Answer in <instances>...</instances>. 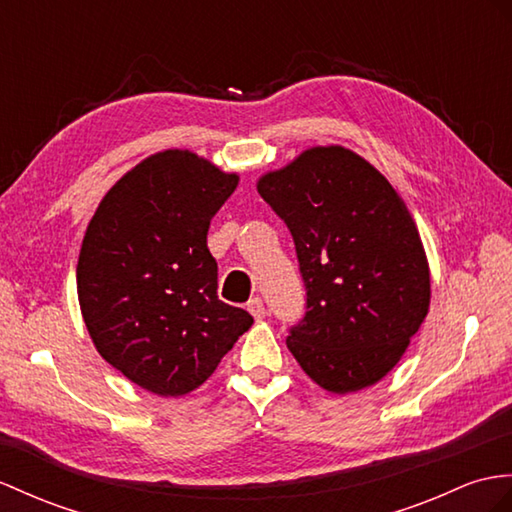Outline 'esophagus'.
Masks as SVG:
<instances>
[{
  "instance_id": "1",
  "label": "esophagus",
  "mask_w": 512,
  "mask_h": 512,
  "mask_svg": "<svg viewBox=\"0 0 512 512\" xmlns=\"http://www.w3.org/2000/svg\"><path fill=\"white\" fill-rule=\"evenodd\" d=\"M247 310L254 315V319H263V317L267 315V308H265L263 299H260V297H252V299H249V302H247Z\"/></svg>"
}]
</instances>
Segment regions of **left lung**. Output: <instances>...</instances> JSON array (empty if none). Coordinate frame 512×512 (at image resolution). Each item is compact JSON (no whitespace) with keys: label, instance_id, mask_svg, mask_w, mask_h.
I'll use <instances>...</instances> for the list:
<instances>
[{"label":"left lung","instance_id":"1","mask_svg":"<svg viewBox=\"0 0 512 512\" xmlns=\"http://www.w3.org/2000/svg\"><path fill=\"white\" fill-rule=\"evenodd\" d=\"M289 228L306 315L286 347L310 380L354 393L389 373L430 306V269L404 199L365 158L310 147L258 180Z\"/></svg>","mask_w":512,"mask_h":512}]
</instances>
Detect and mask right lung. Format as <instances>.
Wrapping results in <instances>:
<instances>
[{"label": "right lung", "instance_id": "obj_1", "mask_svg": "<svg viewBox=\"0 0 512 512\" xmlns=\"http://www.w3.org/2000/svg\"><path fill=\"white\" fill-rule=\"evenodd\" d=\"M239 176L189 149L139 162L99 202L78 258L91 339L123 376L162 397L204 384L254 317L217 295L210 219Z\"/></svg>", "mask_w": 512, "mask_h": 512}]
</instances>
